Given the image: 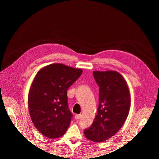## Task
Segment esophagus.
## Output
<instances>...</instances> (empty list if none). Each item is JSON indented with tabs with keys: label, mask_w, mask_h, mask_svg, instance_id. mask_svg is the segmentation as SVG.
<instances>
[{
	"label": "esophagus",
	"mask_w": 159,
	"mask_h": 159,
	"mask_svg": "<svg viewBox=\"0 0 159 159\" xmlns=\"http://www.w3.org/2000/svg\"><path fill=\"white\" fill-rule=\"evenodd\" d=\"M81 117V114H77L75 115V119H79Z\"/></svg>",
	"instance_id": "1"
}]
</instances>
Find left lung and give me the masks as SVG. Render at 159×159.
Here are the masks:
<instances>
[{
    "label": "left lung",
    "mask_w": 159,
    "mask_h": 159,
    "mask_svg": "<svg viewBox=\"0 0 159 159\" xmlns=\"http://www.w3.org/2000/svg\"><path fill=\"white\" fill-rule=\"evenodd\" d=\"M99 86V107L91 126L84 131L85 137L93 142H103L112 137L126 121L131 105L127 84L116 71H94Z\"/></svg>",
    "instance_id": "8db88e82"
}]
</instances>
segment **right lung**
<instances>
[{"label": "right lung", "instance_id": "add662e5", "mask_svg": "<svg viewBox=\"0 0 159 159\" xmlns=\"http://www.w3.org/2000/svg\"><path fill=\"white\" fill-rule=\"evenodd\" d=\"M82 71L62 64L48 65L38 71L28 93V105L34 125L44 136L59 138L69 127L72 114L67 90Z\"/></svg>", "mask_w": 159, "mask_h": 159}]
</instances>
